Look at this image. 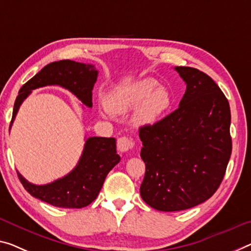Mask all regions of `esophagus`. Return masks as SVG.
I'll return each instance as SVG.
<instances>
[{"instance_id": "34e87169", "label": "esophagus", "mask_w": 251, "mask_h": 251, "mask_svg": "<svg viewBox=\"0 0 251 251\" xmlns=\"http://www.w3.org/2000/svg\"><path fill=\"white\" fill-rule=\"evenodd\" d=\"M117 146H118L119 151L126 152V151H129L130 149L133 148L134 142L132 141V139H130L128 137H121L118 139Z\"/></svg>"}]
</instances>
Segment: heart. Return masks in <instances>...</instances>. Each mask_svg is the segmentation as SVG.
Returning a JSON list of instances; mask_svg holds the SVG:
<instances>
[{"label":"heart","instance_id":"b5f03b06","mask_svg":"<svg viewBox=\"0 0 251 251\" xmlns=\"http://www.w3.org/2000/svg\"><path fill=\"white\" fill-rule=\"evenodd\" d=\"M172 104V95L153 78H142L128 86L117 87L105 98L106 109L112 113H125L133 109L132 122L137 126L155 125Z\"/></svg>","mask_w":251,"mask_h":251}]
</instances>
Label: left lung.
<instances>
[{"label": "left lung", "instance_id": "obj_1", "mask_svg": "<svg viewBox=\"0 0 251 251\" xmlns=\"http://www.w3.org/2000/svg\"><path fill=\"white\" fill-rule=\"evenodd\" d=\"M186 83L178 109L139 129L146 173L140 195L158 211L191 209L209 200L221 184L232 141L230 105L209 75L175 67Z\"/></svg>", "mask_w": 251, "mask_h": 251}]
</instances>
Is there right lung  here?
I'll use <instances>...</instances> for the list:
<instances>
[{
    "instance_id": "add662e5",
    "label": "right lung",
    "mask_w": 251,
    "mask_h": 251,
    "mask_svg": "<svg viewBox=\"0 0 251 251\" xmlns=\"http://www.w3.org/2000/svg\"><path fill=\"white\" fill-rule=\"evenodd\" d=\"M99 72L94 65L77 63L74 60L53 61L45 66L23 85L14 102L10 129L22 102L32 90L47 85H59L72 92L86 106L92 107V91ZM117 142L114 138L90 137L85 141L78 164L66 176L46 185H34L20 173L18 176L25 191L57 207L80 209L98 198L106 175L119 161Z\"/></svg>"
}]
</instances>
